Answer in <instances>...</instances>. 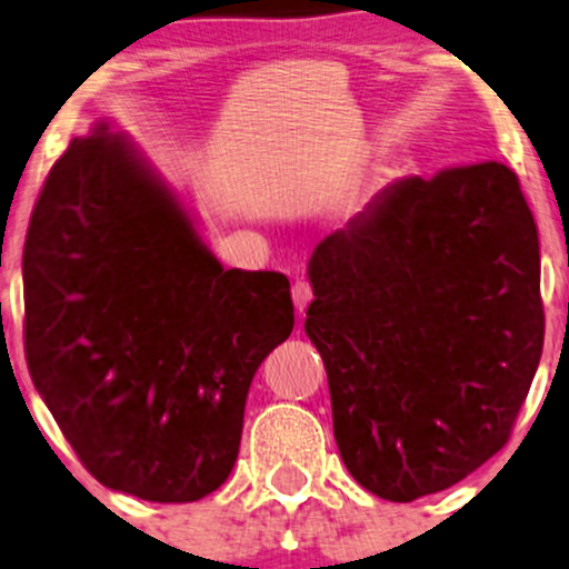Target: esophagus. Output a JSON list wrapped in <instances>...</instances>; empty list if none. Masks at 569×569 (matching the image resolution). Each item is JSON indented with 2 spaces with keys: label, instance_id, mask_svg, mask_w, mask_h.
Here are the masks:
<instances>
[{
  "label": "esophagus",
  "instance_id": "1",
  "mask_svg": "<svg viewBox=\"0 0 569 569\" xmlns=\"http://www.w3.org/2000/svg\"><path fill=\"white\" fill-rule=\"evenodd\" d=\"M292 300H295V308L306 310L310 306V300H313V287H310V282H306V279H298V282L292 284Z\"/></svg>",
  "mask_w": 569,
  "mask_h": 569
}]
</instances>
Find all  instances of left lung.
<instances>
[{"label": "left lung", "instance_id": "obj_1", "mask_svg": "<svg viewBox=\"0 0 569 569\" xmlns=\"http://www.w3.org/2000/svg\"><path fill=\"white\" fill-rule=\"evenodd\" d=\"M306 331L333 438L372 495L411 502L510 440L543 347L539 232L497 160L388 183L310 256Z\"/></svg>", "mask_w": 569, "mask_h": 569}]
</instances>
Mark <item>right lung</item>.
I'll return each mask as SVG.
<instances>
[{
  "label": "right lung",
  "instance_id": "obj_1",
  "mask_svg": "<svg viewBox=\"0 0 569 569\" xmlns=\"http://www.w3.org/2000/svg\"><path fill=\"white\" fill-rule=\"evenodd\" d=\"M22 290L30 378L100 485L193 502L228 479L253 372L292 333L290 279L224 271L100 123L46 176Z\"/></svg>",
  "mask_w": 569,
  "mask_h": 569
}]
</instances>
